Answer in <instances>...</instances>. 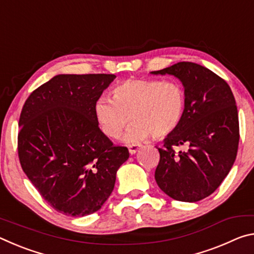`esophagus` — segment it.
<instances>
[{
    "label": "esophagus",
    "mask_w": 254,
    "mask_h": 254,
    "mask_svg": "<svg viewBox=\"0 0 254 254\" xmlns=\"http://www.w3.org/2000/svg\"><path fill=\"white\" fill-rule=\"evenodd\" d=\"M140 147H141V144H130L128 145V152H130L131 154H134L137 150H139Z\"/></svg>",
    "instance_id": "esophagus-1"
}]
</instances>
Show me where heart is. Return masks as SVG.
Here are the masks:
<instances>
[{"label":"heart","mask_w":254,"mask_h":254,"mask_svg":"<svg viewBox=\"0 0 254 254\" xmlns=\"http://www.w3.org/2000/svg\"><path fill=\"white\" fill-rule=\"evenodd\" d=\"M113 100L101 96L94 106L102 132L112 139L122 134L128 121L133 122L126 141L135 142L152 135H170L179 127L185 114L186 96L182 85L174 80L128 79L112 91Z\"/></svg>","instance_id":"heart-1"}]
</instances>
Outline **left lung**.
I'll list each match as a JSON object with an SVG mask.
<instances>
[{
	"mask_svg": "<svg viewBox=\"0 0 254 254\" xmlns=\"http://www.w3.org/2000/svg\"><path fill=\"white\" fill-rule=\"evenodd\" d=\"M154 75H174L186 96L179 127L158 148L160 160L154 178L171 198L198 201L216 190L238 153V107L229 84L208 68L180 62Z\"/></svg>",
	"mask_w": 254,
	"mask_h": 254,
	"instance_id": "left-lung-1",
	"label": "left lung"
}]
</instances>
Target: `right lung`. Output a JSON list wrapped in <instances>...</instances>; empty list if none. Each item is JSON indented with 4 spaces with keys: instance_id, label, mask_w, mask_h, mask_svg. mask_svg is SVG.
Segmentation results:
<instances>
[{
    "instance_id": "1",
    "label": "right lung",
    "mask_w": 254,
    "mask_h": 254,
    "mask_svg": "<svg viewBox=\"0 0 254 254\" xmlns=\"http://www.w3.org/2000/svg\"><path fill=\"white\" fill-rule=\"evenodd\" d=\"M112 74L57 75L30 94L21 111V167L47 203L69 216L100 209L128 158L101 131L94 106Z\"/></svg>"
}]
</instances>
